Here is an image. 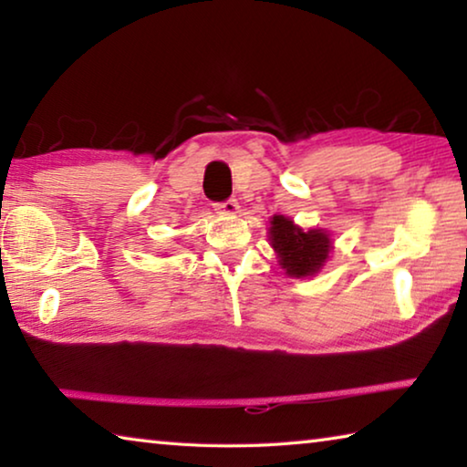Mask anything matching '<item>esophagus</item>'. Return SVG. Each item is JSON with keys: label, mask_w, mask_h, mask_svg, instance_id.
I'll return each instance as SVG.
<instances>
[{"label": "esophagus", "mask_w": 467, "mask_h": 467, "mask_svg": "<svg viewBox=\"0 0 467 467\" xmlns=\"http://www.w3.org/2000/svg\"><path fill=\"white\" fill-rule=\"evenodd\" d=\"M214 208H216L218 214H223V216H234L236 212H239V203H236V200H226V202H223V203H216Z\"/></svg>", "instance_id": "esophagus-1"}]
</instances>
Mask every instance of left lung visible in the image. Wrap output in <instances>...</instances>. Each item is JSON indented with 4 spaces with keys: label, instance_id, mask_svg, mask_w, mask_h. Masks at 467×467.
Listing matches in <instances>:
<instances>
[{
    "label": "left lung",
    "instance_id": "1",
    "mask_svg": "<svg viewBox=\"0 0 467 467\" xmlns=\"http://www.w3.org/2000/svg\"><path fill=\"white\" fill-rule=\"evenodd\" d=\"M278 264L290 278H313L329 262L334 241L326 228H303L295 220L274 214L267 228Z\"/></svg>",
    "mask_w": 467,
    "mask_h": 467
}]
</instances>
